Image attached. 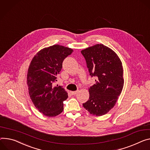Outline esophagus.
Wrapping results in <instances>:
<instances>
[{
  "instance_id": "1",
  "label": "esophagus",
  "mask_w": 150,
  "mask_h": 150,
  "mask_svg": "<svg viewBox=\"0 0 150 150\" xmlns=\"http://www.w3.org/2000/svg\"><path fill=\"white\" fill-rule=\"evenodd\" d=\"M79 92V91L78 90V91H71V94H72V95H75V94H76L78 93Z\"/></svg>"
}]
</instances>
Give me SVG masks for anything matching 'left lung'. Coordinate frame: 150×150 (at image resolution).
Instances as JSON below:
<instances>
[{
    "instance_id": "obj_1",
    "label": "left lung",
    "mask_w": 150,
    "mask_h": 150,
    "mask_svg": "<svg viewBox=\"0 0 150 150\" xmlns=\"http://www.w3.org/2000/svg\"><path fill=\"white\" fill-rule=\"evenodd\" d=\"M90 75L96 78L89 88L88 100L83 106L91 114L101 116L114 106L124 86L122 63L117 54L103 44L81 51Z\"/></svg>"
}]
</instances>
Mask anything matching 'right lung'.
<instances>
[{"instance_id": "1", "label": "right lung", "mask_w": 150, "mask_h": 150, "mask_svg": "<svg viewBox=\"0 0 150 150\" xmlns=\"http://www.w3.org/2000/svg\"><path fill=\"white\" fill-rule=\"evenodd\" d=\"M73 50L54 45L39 51L33 58L27 75L30 99L37 110L47 117H55L63 110L68 98L62 86H54L65 58Z\"/></svg>"}]
</instances>
